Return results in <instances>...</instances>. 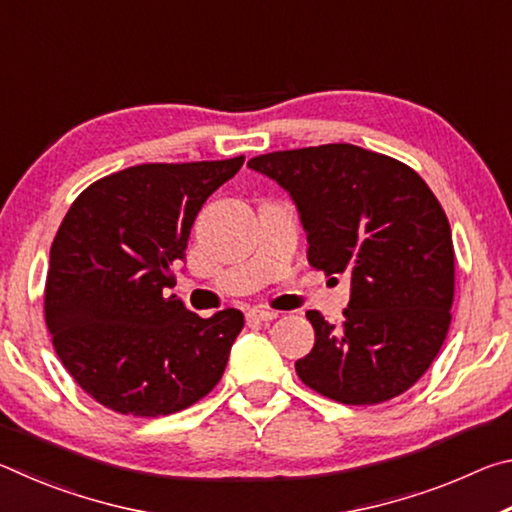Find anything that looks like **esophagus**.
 Masks as SVG:
<instances>
[{"instance_id":"1","label":"esophagus","mask_w":512,"mask_h":512,"mask_svg":"<svg viewBox=\"0 0 512 512\" xmlns=\"http://www.w3.org/2000/svg\"><path fill=\"white\" fill-rule=\"evenodd\" d=\"M277 316V311H273V309H264V307H255V309H250L248 311V318L250 320H257V323H268V320H275Z\"/></svg>"}]
</instances>
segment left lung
I'll return each instance as SVG.
<instances>
[{
  "label": "left lung",
  "instance_id": "8db88e82",
  "mask_svg": "<svg viewBox=\"0 0 512 512\" xmlns=\"http://www.w3.org/2000/svg\"><path fill=\"white\" fill-rule=\"evenodd\" d=\"M289 192L309 264L350 277L343 323L307 311L316 343L298 377L343 404H379L418 381L443 348L454 302L449 221L411 167L354 144L257 155Z\"/></svg>",
  "mask_w": 512,
  "mask_h": 512
}]
</instances>
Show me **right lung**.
<instances>
[{"label": "right lung", "instance_id": "right-lung-1", "mask_svg": "<svg viewBox=\"0 0 512 512\" xmlns=\"http://www.w3.org/2000/svg\"><path fill=\"white\" fill-rule=\"evenodd\" d=\"M241 164H137L69 207L49 253L45 320L58 359L99 404L158 418L219 384L244 314L201 318L169 289L196 214Z\"/></svg>", "mask_w": 512, "mask_h": 512}]
</instances>
